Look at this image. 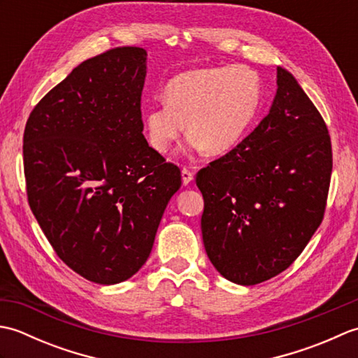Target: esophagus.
<instances>
[{"mask_svg": "<svg viewBox=\"0 0 358 358\" xmlns=\"http://www.w3.org/2000/svg\"><path fill=\"white\" fill-rule=\"evenodd\" d=\"M181 181H183L185 186H189L194 181V173L189 169H186V167L181 169Z\"/></svg>", "mask_w": 358, "mask_h": 358, "instance_id": "34e87169", "label": "esophagus"}]
</instances>
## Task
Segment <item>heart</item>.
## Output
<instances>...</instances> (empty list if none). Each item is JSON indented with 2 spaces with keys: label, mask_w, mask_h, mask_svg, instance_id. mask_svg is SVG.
Listing matches in <instances>:
<instances>
[{
  "label": "heart",
  "mask_w": 358,
  "mask_h": 358,
  "mask_svg": "<svg viewBox=\"0 0 358 358\" xmlns=\"http://www.w3.org/2000/svg\"><path fill=\"white\" fill-rule=\"evenodd\" d=\"M260 103V78L246 66L187 71L167 83L164 103L143 112L144 134L152 149L167 154L187 127L189 152L222 155L243 140Z\"/></svg>",
  "instance_id": "heart-1"
}]
</instances>
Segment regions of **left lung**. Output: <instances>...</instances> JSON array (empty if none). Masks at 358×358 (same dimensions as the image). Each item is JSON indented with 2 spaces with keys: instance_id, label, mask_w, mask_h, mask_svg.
Segmentation results:
<instances>
[{
  "instance_id": "8db88e82",
  "label": "left lung",
  "mask_w": 358,
  "mask_h": 358,
  "mask_svg": "<svg viewBox=\"0 0 358 358\" xmlns=\"http://www.w3.org/2000/svg\"><path fill=\"white\" fill-rule=\"evenodd\" d=\"M331 172L328 127L294 75L278 66L268 115L196 175L203 243L214 268L241 286L287 269L322 223Z\"/></svg>"
}]
</instances>
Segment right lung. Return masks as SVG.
Returning <instances> with one entry per match:
<instances>
[{"instance_id":"1","label":"right lung","mask_w":358,"mask_h":358,"mask_svg":"<svg viewBox=\"0 0 358 358\" xmlns=\"http://www.w3.org/2000/svg\"><path fill=\"white\" fill-rule=\"evenodd\" d=\"M148 52L118 48L78 64L24 129L29 204L57 255L89 281L117 285L150 255L177 166L143 135Z\"/></svg>"}]
</instances>
